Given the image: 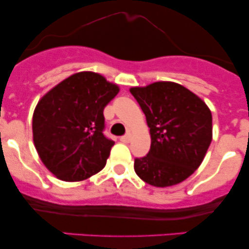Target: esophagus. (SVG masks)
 <instances>
[{
  "label": "esophagus",
  "mask_w": 249,
  "mask_h": 249,
  "mask_svg": "<svg viewBox=\"0 0 249 249\" xmlns=\"http://www.w3.org/2000/svg\"><path fill=\"white\" fill-rule=\"evenodd\" d=\"M130 141H131V134L130 133H127V134H125V136L121 137V142H128Z\"/></svg>",
  "instance_id": "1"
}]
</instances>
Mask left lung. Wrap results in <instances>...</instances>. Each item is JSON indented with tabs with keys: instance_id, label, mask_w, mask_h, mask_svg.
Returning a JSON list of instances; mask_svg holds the SVG:
<instances>
[{
	"instance_id": "8db88e82",
	"label": "left lung",
	"mask_w": 249,
	"mask_h": 249,
	"mask_svg": "<svg viewBox=\"0 0 249 249\" xmlns=\"http://www.w3.org/2000/svg\"><path fill=\"white\" fill-rule=\"evenodd\" d=\"M150 127L151 147L134 159L137 176L156 187L187 179L200 166L212 142V113L198 96L172 82L131 88Z\"/></svg>"
}]
</instances>
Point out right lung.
<instances>
[{
	"mask_svg": "<svg viewBox=\"0 0 249 249\" xmlns=\"http://www.w3.org/2000/svg\"><path fill=\"white\" fill-rule=\"evenodd\" d=\"M119 92L98 73L68 77L34 111V144L43 164L64 181H81L104 168L115 142L104 134V107Z\"/></svg>",
	"mask_w": 249,
	"mask_h": 249,
	"instance_id": "1",
	"label": "right lung"
}]
</instances>
